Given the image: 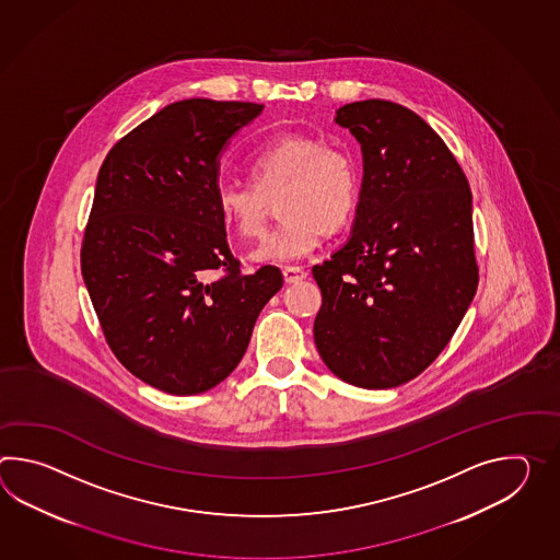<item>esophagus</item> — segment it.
<instances>
[{
	"instance_id": "esophagus-1",
	"label": "esophagus",
	"mask_w": 560,
	"mask_h": 560,
	"mask_svg": "<svg viewBox=\"0 0 560 560\" xmlns=\"http://www.w3.org/2000/svg\"><path fill=\"white\" fill-rule=\"evenodd\" d=\"M283 277H285V283H299V281H303L307 273H305V269H301V267H283Z\"/></svg>"
}]
</instances>
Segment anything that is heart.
<instances>
[{
  "label": "heart",
  "instance_id": "heart-1",
  "mask_svg": "<svg viewBox=\"0 0 560 560\" xmlns=\"http://www.w3.org/2000/svg\"><path fill=\"white\" fill-rule=\"evenodd\" d=\"M247 168L249 183L219 185L214 212L226 233L249 241L265 233L279 200L283 223L250 253L253 261H301L360 209V159L346 142L307 132L277 135L250 152Z\"/></svg>",
  "mask_w": 560,
  "mask_h": 560
}]
</instances>
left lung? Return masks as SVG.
I'll return each mask as SVG.
<instances>
[{"mask_svg": "<svg viewBox=\"0 0 560 560\" xmlns=\"http://www.w3.org/2000/svg\"><path fill=\"white\" fill-rule=\"evenodd\" d=\"M360 140L363 187L348 243L313 267L325 365L351 386L408 384L446 348L478 287L472 192L446 142L410 108L337 110Z\"/></svg>", "mask_w": 560, "mask_h": 560, "instance_id": "8db88e82", "label": "left lung"}]
</instances>
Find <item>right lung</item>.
I'll use <instances>...</instances> for the list:
<instances>
[{"instance_id":"obj_1","label":"right lung","mask_w":560,"mask_h":560,"mask_svg":"<svg viewBox=\"0 0 560 560\" xmlns=\"http://www.w3.org/2000/svg\"><path fill=\"white\" fill-rule=\"evenodd\" d=\"M262 104L180 100L100 166L82 277L114 355L144 384L192 396L221 384L283 275H241L217 212L219 156Z\"/></svg>"}]
</instances>
